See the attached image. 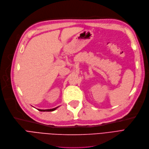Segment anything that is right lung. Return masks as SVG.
<instances>
[{
  "label": "right lung",
  "mask_w": 149,
  "mask_h": 149,
  "mask_svg": "<svg viewBox=\"0 0 149 149\" xmlns=\"http://www.w3.org/2000/svg\"><path fill=\"white\" fill-rule=\"evenodd\" d=\"M58 107H56L55 108H52V109H38V110L40 111H53L57 108Z\"/></svg>",
  "instance_id": "obj_1"
}]
</instances>
